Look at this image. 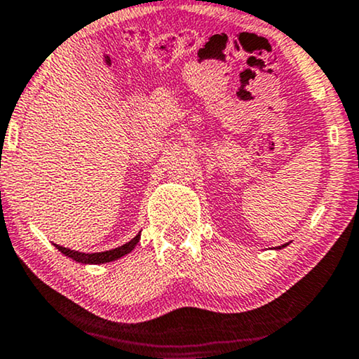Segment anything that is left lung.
I'll return each instance as SVG.
<instances>
[{"instance_id":"obj_1","label":"left lung","mask_w":359,"mask_h":359,"mask_svg":"<svg viewBox=\"0 0 359 359\" xmlns=\"http://www.w3.org/2000/svg\"><path fill=\"white\" fill-rule=\"evenodd\" d=\"M287 245V243H286ZM286 245H283V247H279V248H284V247H286Z\"/></svg>"}]
</instances>
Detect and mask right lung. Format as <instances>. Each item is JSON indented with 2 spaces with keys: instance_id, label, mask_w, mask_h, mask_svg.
Returning <instances> with one entry per match:
<instances>
[{
  "instance_id": "right-lung-1",
  "label": "right lung",
  "mask_w": 359,
  "mask_h": 359,
  "mask_svg": "<svg viewBox=\"0 0 359 359\" xmlns=\"http://www.w3.org/2000/svg\"><path fill=\"white\" fill-rule=\"evenodd\" d=\"M140 240V233L135 235L130 242H127L126 245H121L114 250H107V252H100V253H81V252H75V250L60 247V245H55V248L58 252H62L65 257L75 259L78 263H85V264H101V263H109L114 262V259L124 257L129 252L134 250V247L139 243Z\"/></svg>"
}]
</instances>
